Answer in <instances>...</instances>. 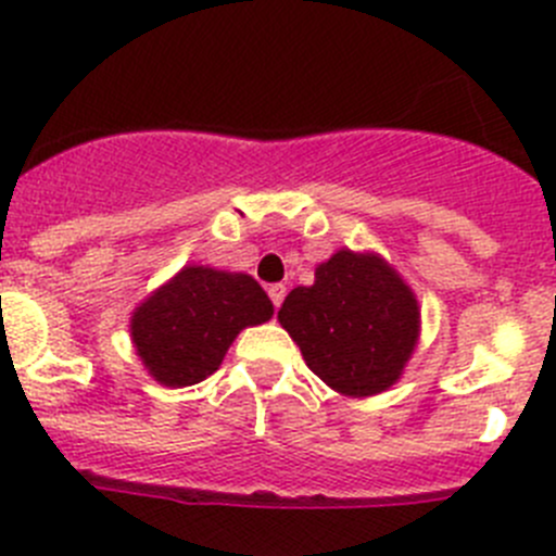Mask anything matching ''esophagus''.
Wrapping results in <instances>:
<instances>
[{"label":"esophagus","mask_w":556,"mask_h":556,"mask_svg":"<svg viewBox=\"0 0 556 556\" xmlns=\"http://www.w3.org/2000/svg\"><path fill=\"white\" fill-rule=\"evenodd\" d=\"M285 293H288V288H285L282 282H277V285H268V295H271V302H274V307H282V302H285Z\"/></svg>","instance_id":"1"}]
</instances>
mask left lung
<instances>
[{
    "label": "left lung",
    "mask_w": 556,
    "mask_h": 556,
    "mask_svg": "<svg viewBox=\"0 0 556 556\" xmlns=\"http://www.w3.org/2000/svg\"><path fill=\"white\" fill-rule=\"evenodd\" d=\"M277 320L309 370L340 395L387 392L419 340V304L406 279L376 252L337 249L315 282L285 295Z\"/></svg>",
    "instance_id": "left-lung-1"
}]
</instances>
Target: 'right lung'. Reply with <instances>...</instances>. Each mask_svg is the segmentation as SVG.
Wrapping results in <instances>:
<instances>
[{
    "mask_svg": "<svg viewBox=\"0 0 556 556\" xmlns=\"http://www.w3.org/2000/svg\"><path fill=\"white\" fill-rule=\"evenodd\" d=\"M274 304L249 274L184 266L131 313V342L164 387H191L219 370L247 326L266 324Z\"/></svg>",
    "mask_w": 556,
    "mask_h": 556,
    "instance_id": "add662e5",
    "label": "right lung"
}]
</instances>
